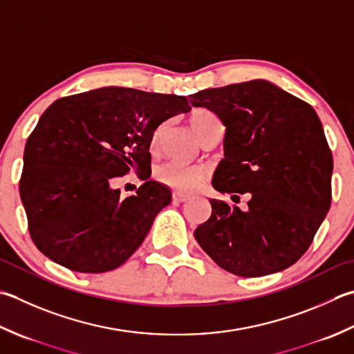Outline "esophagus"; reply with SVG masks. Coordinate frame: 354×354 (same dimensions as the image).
<instances>
[{"label":"esophagus","instance_id":"esophagus-1","mask_svg":"<svg viewBox=\"0 0 354 354\" xmlns=\"http://www.w3.org/2000/svg\"><path fill=\"white\" fill-rule=\"evenodd\" d=\"M173 203H185V201H189L190 196L189 195H184V193H179V192H175L173 193Z\"/></svg>","mask_w":354,"mask_h":354}]
</instances>
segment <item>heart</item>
<instances>
[{
  "instance_id": "heart-1",
  "label": "heart",
  "mask_w": 354,
  "mask_h": 354,
  "mask_svg": "<svg viewBox=\"0 0 354 354\" xmlns=\"http://www.w3.org/2000/svg\"><path fill=\"white\" fill-rule=\"evenodd\" d=\"M190 126L196 131L199 138H203L207 130H209L214 122L219 120L212 110L205 107H198L192 110L189 116ZM162 126L155 129L150 138V147L156 149L159 144V138H161ZM155 178L159 183L170 187L173 190L178 192H192L203 183L205 178V169L199 167V165H185L179 162H164L158 165L155 170Z\"/></svg>"
}]
</instances>
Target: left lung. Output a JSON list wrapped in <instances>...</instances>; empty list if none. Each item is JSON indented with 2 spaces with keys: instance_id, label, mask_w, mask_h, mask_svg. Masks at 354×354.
Segmentation results:
<instances>
[{
  "instance_id": "obj_1",
  "label": "left lung",
  "mask_w": 354,
  "mask_h": 354,
  "mask_svg": "<svg viewBox=\"0 0 354 354\" xmlns=\"http://www.w3.org/2000/svg\"><path fill=\"white\" fill-rule=\"evenodd\" d=\"M190 102L212 110L227 127L213 187L252 196L247 212L210 199L212 216L195 230L198 244L242 278L293 266L331 204L333 155L319 116L264 80L201 90Z\"/></svg>"
}]
</instances>
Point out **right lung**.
Instances as JSON below:
<instances>
[{"mask_svg":"<svg viewBox=\"0 0 354 354\" xmlns=\"http://www.w3.org/2000/svg\"><path fill=\"white\" fill-rule=\"evenodd\" d=\"M185 96L102 87L55 101L24 149L19 196L38 250L72 272L122 266L147 236L171 192L150 181V138L190 112ZM130 169L146 183L126 200L109 183Z\"/></svg>","mask_w":354,"mask_h":354,"instance_id":"add662e5","label":"right lung"}]
</instances>
